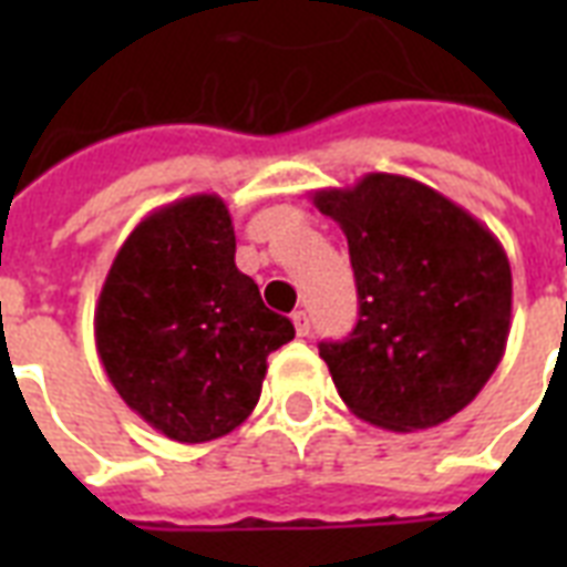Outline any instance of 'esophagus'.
I'll return each mask as SVG.
<instances>
[{
  "label": "esophagus",
  "mask_w": 567,
  "mask_h": 567,
  "mask_svg": "<svg viewBox=\"0 0 567 567\" xmlns=\"http://www.w3.org/2000/svg\"><path fill=\"white\" fill-rule=\"evenodd\" d=\"M291 320H293V329H297V336L300 338H306L311 332V320H309V315H306V311H293L291 315Z\"/></svg>",
  "instance_id": "esophagus-1"
}]
</instances>
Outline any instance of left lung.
Instances as JSON below:
<instances>
[{"mask_svg":"<svg viewBox=\"0 0 567 567\" xmlns=\"http://www.w3.org/2000/svg\"><path fill=\"white\" fill-rule=\"evenodd\" d=\"M311 203L350 247L359 323L323 341L338 394L391 432L439 426L497 371L512 329V267L488 226L430 185L368 173Z\"/></svg>","mask_w":567,"mask_h":567,"instance_id":"1","label":"left lung"}]
</instances>
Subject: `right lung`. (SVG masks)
<instances>
[{
  "label": "right lung",
  "mask_w": 567,
  "mask_h": 567,
  "mask_svg": "<svg viewBox=\"0 0 567 567\" xmlns=\"http://www.w3.org/2000/svg\"><path fill=\"white\" fill-rule=\"evenodd\" d=\"M96 353L123 403L179 444L247 421L267 355L293 323L235 265V226L217 194L155 208L123 240L93 315Z\"/></svg>",
  "instance_id": "obj_1"
}]
</instances>
